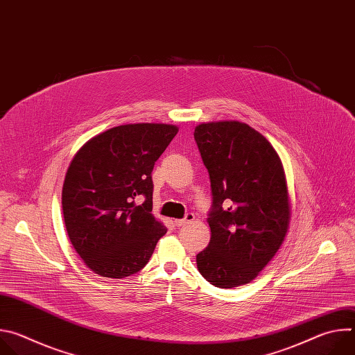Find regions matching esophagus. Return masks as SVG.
<instances>
[{
  "label": "esophagus",
  "instance_id": "34e87169",
  "mask_svg": "<svg viewBox=\"0 0 355 355\" xmlns=\"http://www.w3.org/2000/svg\"><path fill=\"white\" fill-rule=\"evenodd\" d=\"M193 219H195V215H193V214H187L184 219H175V220H174V225H175L177 227H181V226H185L187 223H191Z\"/></svg>",
  "mask_w": 355,
  "mask_h": 355
}]
</instances>
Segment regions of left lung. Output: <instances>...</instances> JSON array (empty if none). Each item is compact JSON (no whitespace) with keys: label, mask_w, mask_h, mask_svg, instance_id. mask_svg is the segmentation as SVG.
<instances>
[{"label":"left lung","mask_w":355,"mask_h":355,"mask_svg":"<svg viewBox=\"0 0 355 355\" xmlns=\"http://www.w3.org/2000/svg\"><path fill=\"white\" fill-rule=\"evenodd\" d=\"M193 137L214 195L211 241L196 256L198 270L218 288L248 284L275 256L289 229L282 162L260 132L239 121L200 123Z\"/></svg>","instance_id":"obj_1"}]
</instances>
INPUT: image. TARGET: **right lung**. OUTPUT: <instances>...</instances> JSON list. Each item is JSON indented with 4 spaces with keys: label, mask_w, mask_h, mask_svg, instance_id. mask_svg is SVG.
<instances>
[{
    "label": "right lung",
    "mask_w": 355,
    "mask_h": 355,
    "mask_svg": "<svg viewBox=\"0 0 355 355\" xmlns=\"http://www.w3.org/2000/svg\"><path fill=\"white\" fill-rule=\"evenodd\" d=\"M178 128L166 123L115 126L74 155L63 182L69 239L84 264L105 278H125L150 260L166 226L153 209L151 171ZM143 194L146 200L136 206Z\"/></svg>",
    "instance_id": "right-lung-1"
}]
</instances>
